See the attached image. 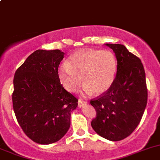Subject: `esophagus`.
Returning <instances> with one entry per match:
<instances>
[{"label":"esophagus","mask_w":160,"mask_h":160,"mask_svg":"<svg viewBox=\"0 0 160 160\" xmlns=\"http://www.w3.org/2000/svg\"><path fill=\"white\" fill-rule=\"evenodd\" d=\"M87 101H83V100H79L78 101V107L79 108H83V106L86 105Z\"/></svg>","instance_id":"1"}]
</instances>
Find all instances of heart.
<instances>
[{"instance_id": "obj_1", "label": "heart", "mask_w": 160, "mask_h": 160, "mask_svg": "<svg viewBox=\"0 0 160 160\" xmlns=\"http://www.w3.org/2000/svg\"><path fill=\"white\" fill-rule=\"evenodd\" d=\"M118 70V61L110 51L91 49L75 52L58 70L59 81L69 92H76L83 83L86 94L101 95L114 83Z\"/></svg>"}]
</instances>
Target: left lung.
I'll return each mask as SVG.
<instances>
[{
  "label": "left lung",
  "mask_w": 160,
  "mask_h": 160,
  "mask_svg": "<svg viewBox=\"0 0 160 160\" xmlns=\"http://www.w3.org/2000/svg\"><path fill=\"white\" fill-rule=\"evenodd\" d=\"M105 45L115 53L117 74L110 89L90 101L97 112L91 126L101 137L116 142L130 135L139 124L147 104V88L139 58L124 45Z\"/></svg>",
  "instance_id": "1"
}]
</instances>
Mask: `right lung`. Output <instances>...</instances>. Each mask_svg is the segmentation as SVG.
Wrapping results in <instances>:
<instances>
[{
    "label": "right lung",
    "mask_w": 160,
    "mask_h": 160,
    "mask_svg": "<svg viewBox=\"0 0 160 160\" xmlns=\"http://www.w3.org/2000/svg\"><path fill=\"white\" fill-rule=\"evenodd\" d=\"M65 53L38 49L16 70L13 108L25 135L38 144L59 141L70 127L78 100L60 83L58 68Z\"/></svg>",
    "instance_id": "add662e5"
}]
</instances>
